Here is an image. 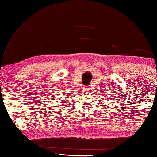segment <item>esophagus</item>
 <instances>
[{"label":"esophagus","instance_id":"esophagus-1","mask_svg":"<svg viewBox=\"0 0 157 157\" xmlns=\"http://www.w3.org/2000/svg\"><path fill=\"white\" fill-rule=\"evenodd\" d=\"M85 89H86V90H89V86H86V87H85Z\"/></svg>","mask_w":157,"mask_h":157}]
</instances>
